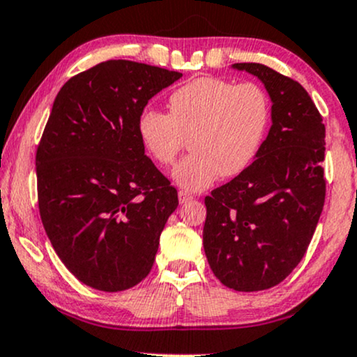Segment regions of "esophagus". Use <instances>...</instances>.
Instances as JSON below:
<instances>
[{
    "instance_id": "34e87169",
    "label": "esophagus",
    "mask_w": 357,
    "mask_h": 357,
    "mask_svg": "<svg viewBox=\"0 0 357 357\" xmlns=\"http://www.w3.org/2000/svg\"><path fill=\"white\" fill-rule=\"evenodd\" d=\"M192 199H193L192 193H188V192H185V190H180V192H178V200H180V204H187V202H190Z\"/></svg>"
}]
</instances>
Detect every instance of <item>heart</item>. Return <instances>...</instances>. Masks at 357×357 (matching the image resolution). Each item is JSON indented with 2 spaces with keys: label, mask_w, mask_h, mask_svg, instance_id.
Listing matches in <instances>:
<instances>
[{
  "label": "heart",
  "mask_w": 357,
  "mask_h": 357,
  "mask_svg": "<svg viewBox=\"0 0 357 357\" xmlns=\"http://www.w3.org/2000/svg\"><path fill=\"white\" fill-rule=\"evenodd\" d=\"M169 114L145 109L137 134L158 165H170L190 142L192 153L172 172L185 190L202 192L218 175L233 177L253 162L270 126V99L255 82L199 77L170 94Z\"/></svg>",
  "instance_id": "b5f03b06"
}]
</instances>
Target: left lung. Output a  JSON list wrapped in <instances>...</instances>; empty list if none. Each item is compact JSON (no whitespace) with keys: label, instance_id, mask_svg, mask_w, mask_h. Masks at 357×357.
<instances>
[{"label":"left lung","instance_id":"1","mask_svg":"<svg viewBox=\"0 0 357 357\" xmlns=\"http://www.w3.org/2000/svg\"><path fill=\"white\" fill-rule=\"evenodd\" d=\"M271 99V127L257 158L205 197L204 248L213 275L235 291L281 283L305 257L326 197L324 124L300 82L258 63Z\"/></svg>","mask_w":357,"mask_h":357}]
</instances>
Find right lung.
Returning a JSON list of instances; mask_svg holds the SVG:
<instances>
[{
    "label": "right lung",
    "mask_w": 357,
    "mask_h": 357,
    "mask_svg": "<svg viewBox=\"0 0 357 357\" xmlns=\"http://www.w3.org/2000/svg\"><path fill=\"white\" fill-rule=\"evenodd\" d=\"M180 77L111 59L57 92L36 152L39 215L57 257L91 288L124 291L152 270L178 197L145 155L137 119Z\"/></svg>",
    "instance_id": "add662e5"
}]
</instances>
